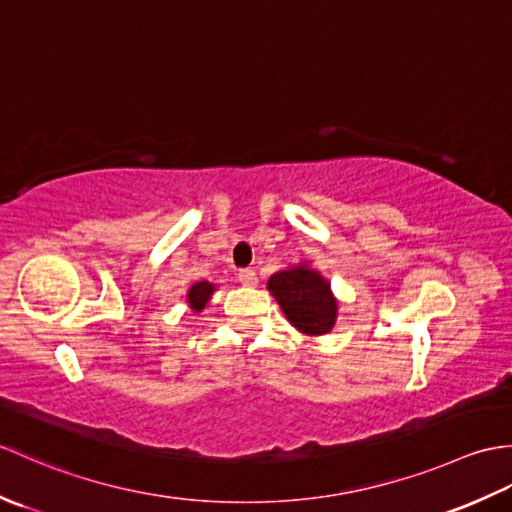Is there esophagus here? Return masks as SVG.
Returning a JSON list of instances; mask_svg holds the SVG:
<instances>
[{"instance_id":"esophagus-1","label":"esophagus","mask_w":512,"mask_h":512,"mask_svg":"<svg viewBox=\"0 0 512 512\" xmlns=\"http://www.w3.org/2000/svg\"><path fill=\"white\" fill-rule=\"evenodd\" d=\"M237 279H239V284H244V286H255L257 284V275H255L253 268H242V270H239Z\"/></svg>"}]
</instances>
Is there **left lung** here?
<instances>
[{
    "instance_id": "left-lung-1",
    "label": "left lung",
    "mask_w": 512,
    "mask_h": 512,
    "mask_svg": "<svg viewBox=\"0 0 512 512\" xmlns=\"http://www.w3.org/2000/svg\"><path fill=\"white\" fill-rule=\"evenodd\" d=\"M268 290L299 332L319 336L334 328L339 301L332 295L330 281L308 264L279 270L268 279Z\"/></svg>"
}]
</instances>
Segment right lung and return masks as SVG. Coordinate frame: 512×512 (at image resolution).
I'll return each mask as SVG.
<instances>
[{
    "label": "right lung",
    "instance_id": "obj_1",
    "mask_svg": "<svg viewBox=\"0 0 512 512\" xmlns=\"http://www.w3.org/2000/svg\"><path fill=\"white\" fill-rule=\"evenodd\" d=\"M215 286L209 284V281H198V284H193L187 292V301L193 312H202L206 303H209L211 295H213Z\"/></svg>",
    "mask_w": 512,
    "mask_h": 512
}]
</instances>
